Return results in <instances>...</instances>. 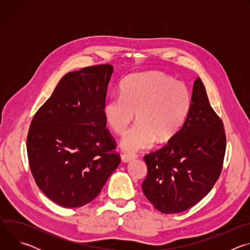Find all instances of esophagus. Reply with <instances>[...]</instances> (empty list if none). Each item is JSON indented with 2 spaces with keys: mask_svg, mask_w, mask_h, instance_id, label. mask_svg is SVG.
Returning <instances> with one entry per match:
<instances>
[{
  "mask_svg": "<svg viewBox=\"0 0 250 250\" xmlns=\"http://www.w3.org/2000/svg\"><path fill=\"white\" fill-rule=\"evenodd\" d=\"M137 157V155L135 153H129V152H125L122 154V160L124 162H129L133 159H135Z\"/></svg>",
  "mask_w": 250,
  "mask_h": 250,
  "instance_id": "1",
  "label": "esophagus"
}]
</instances>
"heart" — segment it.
Listing matches in <instances>:
<instances>
[{"label": "heart", "instance_id": "heart-1", "mask_svg": "<svg viewBox=\"0 0 250 250\" xmlns=\"http://www.w3.org/2000/svg\"><path fill=\"white\" fill-rule=\"evenodd\" d=\"M191 106L187 86L161 72H144L126 77L121 95H114L104 104L105 123L124 134L134 120L138 122L122 139L128 151L151 147L171 139L183 125Z\"/></svg>", "mask_w": 250, "mask_h": 250}]
</instances>
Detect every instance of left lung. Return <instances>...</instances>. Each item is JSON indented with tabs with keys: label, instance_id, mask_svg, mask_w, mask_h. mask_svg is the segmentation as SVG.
<instances>
[{
	"label": "left lung",
	"instance_id": "1",
	"mask_svg": "<svg viewBox=\"0 0 250 250\" xmlns=\"http://www.w3.org/2000/svg\"><path fill=\"white\" fill-rule=\"evenodd\" d=\"M226 146L223 121L212 110L206 88L197 78L183 125L163 147L145 155L147 176L142 191L163 213L192 208L218 181Z\"/></svg>",
	"mask_w": 250,
	"mask_h": 250
}]
</instances>
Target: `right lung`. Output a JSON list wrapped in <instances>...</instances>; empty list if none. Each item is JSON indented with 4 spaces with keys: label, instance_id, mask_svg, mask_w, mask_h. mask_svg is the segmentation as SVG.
I'll return each mask as SVG.
<instances>
[{
    "label": "right lung",
    "instance_id": "obj_1",
    "mask_svg": "<svg viewBox=\"0 0 250 250\" xmlns=\"http://www.w3.org/2000/svg\"><path fill=\"white\" fill-rule=\"evenodd\" d=\"M113 71L106 63L65 74L31 121L29 168L39 188L59 206L93 201L121 162L104 117Z\"/></svg>",
    "mask_w": 250,
    "mask_h": 250
}]
</instances>
